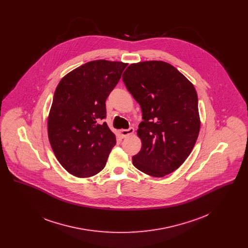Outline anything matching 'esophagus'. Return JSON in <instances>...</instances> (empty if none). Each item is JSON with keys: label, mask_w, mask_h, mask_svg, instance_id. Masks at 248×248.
<instances>
[{"label": "esophagus", "mask_w": 248, "mask_h": 248, "mask_svg": "<svg viewBox=\"0 0 248 248\" xmlns=\"http://www.w3.org/2000/svg\"><path fill=\"white\" fill-rule=\"evenodd\" d=\"M134 128L133 127H130L128 129H122L120 130V135H121V137L122 138H126V137H128L130 135H132L133 133H134Z\"/></svg>", "instance_id": "1"}]
</instances>
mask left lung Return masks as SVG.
Returning a JSON list of instances; mask_svg holds the SVG:
<instances>
[{"instance_id":"1","label":"left lung","mask_w":248,"mask_h":248,"mask_svg":"<svg viewBox=\"0 0 248 248\" xmlns=\"http://www.w3.org/2000/svg\"><path fill=\"white\" fill-rule=\"evenodd\" d=\"M123 82L140 105L138 136L141 150L133 165L152 177L174 172L188 158L200 131L198 96L193 84L164 61L131 64Z\"/></svg>"}]
</instances>
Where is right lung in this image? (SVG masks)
I'll return each instance as SVG.
<instances>
[{"label": "right lung", "mask_w": 248, "mask_h": 248, "mask_svg": "<svg viewBox=\"0 0 248 248\" xmlns=\"http://www.w3.org/2000/svg\"><path fill=\"white\" fill-rule=\"evenodd\" d=\"M127 63L90 61L65 75L55 91L48 116V139L58 161L70 174L89 177L106 165L115 135L106 118L107 97Z\"/></svg>", "instance_id": "right-lung-1"}]
</instances>
